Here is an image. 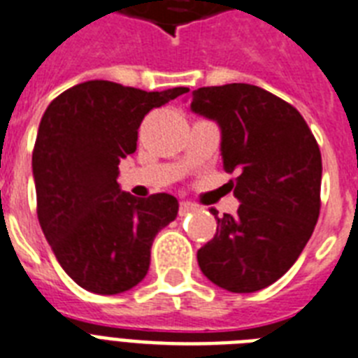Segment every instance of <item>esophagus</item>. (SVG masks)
<instances>
[{"label": "esophagus", "instance_id": "obj_1", "mask_svg": "<svg viewBox=\"0 0 358 358\" xmlns=\"http://www.w3.org/2000/svg\"><path fill=\"white\" fill-rule=\"evenodd\" d=\"M196 209H198V207L194 203H190V201H181V205H179V215L185 217V215H190V213H194Z\"/></svg>", "mask_w": 358, "mask_h": 358}]
</instances>
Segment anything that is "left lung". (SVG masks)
I'll list each match as a JSON object with an SVG mask.
<instances>
[{"label":"left lung","mask_w":358,"mask_h":358,"mask_svg":"<svg viewBox=\"0 0 358 358\" xmlns=\"http://www.w3.org/2000/svg\"><path fill=\"white\" fill-rule=\"evenodd\" d=\"M190 112L220 129L226 171H239L237 215L218 217L217 234L198 250L207 278L231 293L274 284L297 262L320 217L321 153L303 115L250 84L192 91Z\"/></svg>","instance_id":"obj_1"}]
</instances>
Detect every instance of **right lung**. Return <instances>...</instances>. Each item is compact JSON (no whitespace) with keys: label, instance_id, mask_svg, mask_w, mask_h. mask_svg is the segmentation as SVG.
<instances>
[{"label":"right lung","instance_id":"right-lung-1","mask_svg":"<svg viewBox=\"0 0 358 358\" xmlns=\"http://www.w3.org/2000/svg\"><path fill=\"white\" fill-rule=\"evenodd\" d=\"M185 93L90 80L61 93L41 119L31 159L38 222L63 271L87 292L117 295L140 284L155 237L176 220L171 194L134 198L117 177L145 113Z\"/></svg>","mask_w":358,"mask_h":358}]
</instances>
